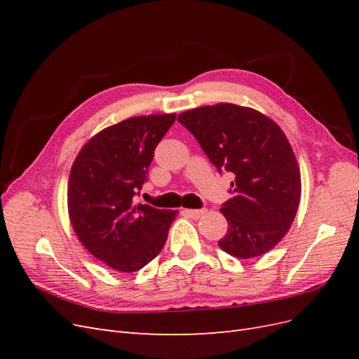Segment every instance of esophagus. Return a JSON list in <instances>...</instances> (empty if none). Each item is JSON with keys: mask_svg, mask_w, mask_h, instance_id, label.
<instances>
[{"mask_svg": "<svg viewBox=\"0 0 359 359\" xmlns=\"http://www.w3.org/2000/svg\"><path fill=\"white\" fill-rule=\"evenodd\" d=\"M184 214L191 217L193 220H198L205 214V210H184Z\"/></svg>", "mask_w": 359, "mask_h": 359, "instance_id": "obj_1", "label": "esophagus"}]
</instances>
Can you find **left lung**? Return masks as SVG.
Instances as JSON below:
<instances>
[{"label": "left lung", "instance_id": "1", "mask_svg": "<svg viewBox=\"0 0 359 359\" xmlns=\"http://www.w3.org/2000/svg\"><path fill=\"white\" fill-rule=\"evenodd\" d=\"M178 121L217 170L235 178L229 190L233 198L220 210L227 220L220 248L238 259L274 248L287 233L301 199L299 168L281 128L252 107L232 103L196 107L180 114Z\"/></svg>", "mask_w": 359, "mask_h": 359}]
</instances>
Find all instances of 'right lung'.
I'll use <instances>...</instances> for the list:
<instances>
[{"mask_svg":"<svg viewBox=\"0 0 359 359\" xmlns=\"http://www.w3.org/2000/svg\"><path fill=\"white\" fill-rule=\"evenodd\" d=\"M175 114L133 116L90 139L76 157L67 202L73 229L88 252L119 273L149 264L178 211L137 203L154 149Z\"/></svg>","mask_w":359,"mask_h":359,"instance_id":"obj_1","label":"right lung"}]
</instances>
